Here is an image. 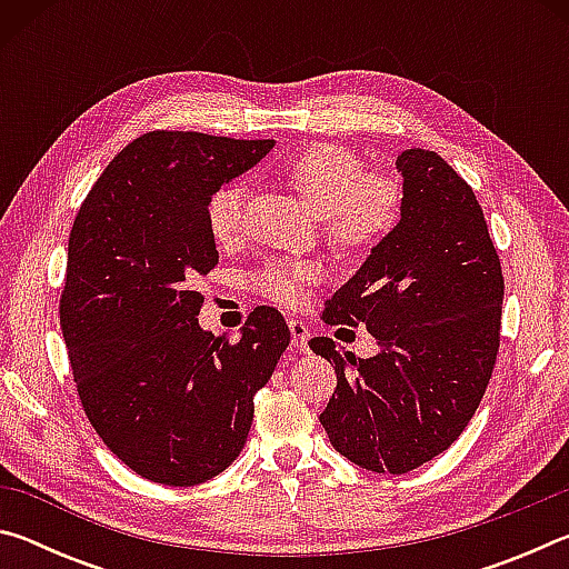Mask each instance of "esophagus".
Returning <instances> with one entry per match:
<instances>
[{
    "mask_svg": "<svg viewBox=\"0 0 569 569\" xmlns=\"http://www.w3.org/2000/svg\"><path fill=\"white\" fill-rule=\"evenodd\" d=\"M288 329H291V346L296 351H308V339H311V331L303 321H288Z\"/></svg>",
    "mask_w": 569,
    "mask_h": 569,
    "instance_id": "esophagus-1",
    "label": "esophagus"
}]
</instances>
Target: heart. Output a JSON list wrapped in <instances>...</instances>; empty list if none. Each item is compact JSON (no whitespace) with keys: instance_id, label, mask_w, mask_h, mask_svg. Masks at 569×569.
<instances>
[{"instance_id":"1","label":"heart","mask_w":569,"mask_h":569,"mask_svg":"<svg viewBox=\"0 0 569 569\" xmlns=\"http://www.w3.org/2000/svg\"><path fill=\"white\" fill-rule=\"evenodd\" d=\"M283 178L303 203L323 218L326 233L341 248H363L391 228L399 208L397 182L379 172H363L356 152L339 146H311L283 166ZM246 188L240 182L220 188L208 200V230L218 243H233L243 230ZM321 268L306 261H278L253 276V288L276 303L298 306L303 286Z\"/></svg>"}]
</instances>
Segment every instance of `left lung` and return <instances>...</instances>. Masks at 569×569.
I'll return each mask as SVG.
<instances>
[{
	"label": "left lung",
	"mask_w": 569,
	"mask_h": 569,
	"mask_svg": "<svg viewBox=\"0 0 569 569\" xmlns=\"http://www.w3.org/2000/svg\"><path fill=\"white\" fill-rule=\"evenodd\" d=\"M397 170L399 223L323 308L326 323L366 326L379 351L308 341L336 371L319 417L329 441L379 475H407L465 431L492 377L505 296L475 190L431 150H403Z\"/></svg>",
	"instance_id": "1"
}]
</instances>
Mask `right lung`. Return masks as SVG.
Here are the masks:
<instances>
[{
    "label": "right lung",
    "instance_id": "add662e5",
    "mask_svg": "<svg viewBox=\"0 0 569 569\" xmlns=\"http://www.w3.org/2000/svg\"><path fill=\"white\" fill-rule=\"evenodd\" d=\"M273 140L148 132L114 158L74 218L60 323L77 393L108 449L140 477L192 487L233 465L291 341L256 308L236 343L198 323L196 276L218 266L206 208Z\"/></svg>",
    "mask_w": 569,
    "mask_h": 569
}]
</instances>
